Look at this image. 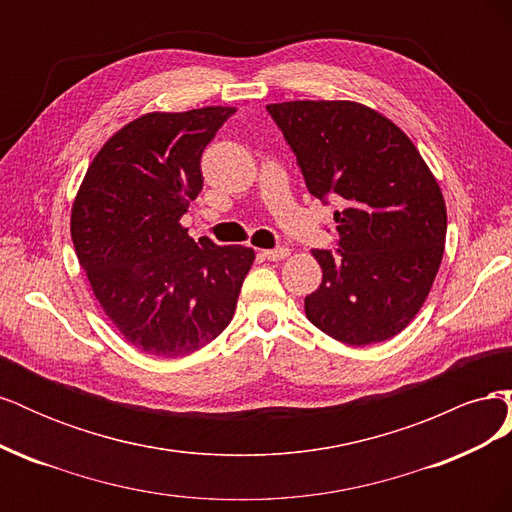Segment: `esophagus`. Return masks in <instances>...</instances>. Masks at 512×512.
<instances>
[{"instance_id": "obj_1", "label": "esophagus", "mask_w": 512, "mask_h": 512, "mask_svg": "<svg viewBox=\"0 0 512 512\" xmlns=\"http://www.w3.org/2000/svg\"><path fill=\"white\" fill-rule=\"evenodd\" d=\"M288 254H290L288 247H275V250H265V252H262V256H265L267 260H273V262H280V260L288 258Z\"/></svg>"}]
</instances>
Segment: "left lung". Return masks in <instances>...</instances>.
Returning <instances> with one entry per match:
<instances>
[{
  "mask_svg": "<svg viewBox=\"0 0 512 512\" xmlns=\"http://www.w3.org/2000/svg\"><path fill=\"white\" fill-rule=\"evenodd\" d=\"M316 198L339 196V247L312 250L322 284L305 316L348 346L404 331L440 269L446 203L406 132L365 104L294 100L269 104Z\"/></svg>",
  "mask_w": 512,
  "mask_h": 512,
  "instance_id": "1",
  "label": "left lung"
}]
</instances>
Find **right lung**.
<instances>
[{
  "label": "right lung",
  "instance_id": "obj_1",
  "mask_svg": "<svg viewBox=\"0 0 512 512\" xmlns=\"http://www.w3.org/2000/svg\"><path fill=\"white\" fill-rule=\"evenodd\" d=\"M235 111L141 115L102 145L76 192V258L108 320L145 354L175 359L213 342L254 265L252 247L196 243L181 226L203 190L200 156Z\"/></svg>",
  "mask_w": 512,
  "mask_h": 512
}]
</instances>
